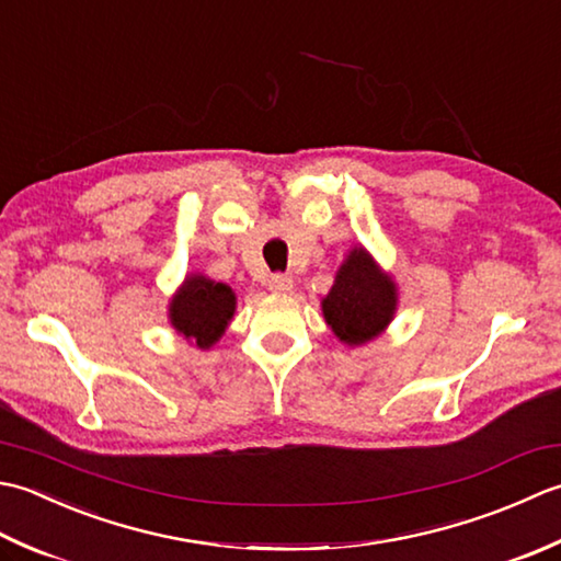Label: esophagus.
<instances>
[{"label": "esophagus", "instance_id": "34e87169", "mask_svg": "<svg viewBox=\"0 0 561 561\" xmlns=\"http://www.w3.org/2000/svg\"><path fill=\"white\" fill-rule=\"evenodd\" d=\"M268 290L273 295H288L293 290V278L283 276V273H276V276H271L268 280Z\"/></svg>", "mask_w": 561, "mask_h": 561}]
</instances>
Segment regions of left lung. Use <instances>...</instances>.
<instances>
[{
	"label": "left lung",
	"mask_w": 561,
	"mask_h": 561,
	"mask_svg": "<svg viewBox=\"0 0 561 561\" xmlns=\"http://www.w3.org/2000/svg\"><path fill=\"white\" fill-rule=\"evenodd\" d=\"M397 283L363 244L351 247L334 285L322 297V314L346 346H363L385 334L397 314Z\"/></svg>",
	"instance_id": "left-lung-1"
}]
</instances>
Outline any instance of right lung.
Masks as SVG:
<instances>
[{
    "label": "right lung",
    "instance_id": "add662e5",
    "mask_svg": "<svg viewBox=\"0 0 561 561\" xmlns=\"http://www.w3.org/2000/svg\"><path fill=\"white\" fill-rule=\"evenodd\" d=\"M237 310V295L230 285L217 283L203 273H188L169 300V322L191 346L208 351L222 339Z\"/></svg>",
    "mask_w": 561,
    "mask_h": 561
}]
</instances>
